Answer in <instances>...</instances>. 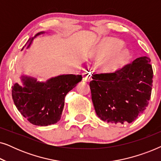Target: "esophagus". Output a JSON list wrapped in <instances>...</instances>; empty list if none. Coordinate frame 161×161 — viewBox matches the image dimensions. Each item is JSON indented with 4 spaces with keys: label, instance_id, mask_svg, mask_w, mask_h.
Here are the masks:
<instances>
[{
    "label": "esophagus",
    "instance_id": "34e87169",
    "mask_svg": "<svg viewBox=\"0 0 161 161\" xmlns=\"http://www.w3.org/2000/svg\"><path fill=\"white\" fill-rule=\"evenodd\" d=\"M83 79L86 81H88V82H89V81L92 80L91 74H90L89 72H84V73H83Z\"/></svg>",
    "mask_w": 161,
    "mask_h": 161
}]
</instances>
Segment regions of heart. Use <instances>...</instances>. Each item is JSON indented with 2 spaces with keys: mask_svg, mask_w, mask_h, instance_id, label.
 Segmentation results:
<instances>
[{
  "mask_svg": "<svg viewBox=\"0 0 161 161\" xmlns=\"http://www.w3.org/2000/svg\"><path fill=\"white\" fill-rule=\"evenodd\" d=\"M122 41L113 37H105L99 42L95 50L97 58L103 59L111 54L101 65V69L104 73L118 71L130 61L131 53L128 48H122Z\"/></svg>",
  "mask_w": 161,
  "mask_h": 161,
  "instance_id": "obj_1",
  "label": "heart"
}]
</instances>
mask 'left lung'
<instances>
[{
	"mask_svg": "<svg viewBox=\"0 0 161 161\" xmlns=\"http://www.w3.org/2000/svg\"><path fill=\"white\" fill-rule=\"evenodd\" d=\"M150 58L140 57L114 73L95 74L89 83L97 115L104 122L126 124L144 112L150 100Z\"/></svg>",
	"mask_w": 161,
	"mask_h": 161,
	"instance_id": "1",
	"label": "left lung"
}]
</instances>
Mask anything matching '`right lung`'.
Masks as SVG:
<instances>
[{
  "label": "right lung",
  "mask_w": 161,
  "mask_h": 161,
  "mask_svg": "<svg viewBox=\"0 0 161 161\" xmlns=\"http://www.w3.org/2000/svg\"><path fill=\"white\" fill-rule=\"evenodd\" d=\"M44 33L39 32L29 39L28 47L35 37ZM21 80L23 86L16 83L12 87V99L17 110L31 124L47 126L60 120L65 97L80 82L82 76L61 75L40 82L36 78L23 75Z\"/></svg>",
  "instance_id": "add662e5"
}]
</instances>
